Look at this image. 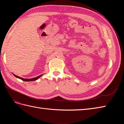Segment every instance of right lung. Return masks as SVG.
<instances>
[{
    "label": "right lung",
    "instance_id": "obj_1",
    "mask_svg": "<svg viewBox=\"0 0 124 124\" xmlns=\"http://www.w3.org/2000/svg\"><path fill=\"white\" fill-rule=\"evenodd\" d=\"M13 75H14L15 76V77H16V78H19V79H21V80H23V81H34V80H37L38 78H40V77H41V76H42V75H40V76H38V77H35V78H31V79H24V78H21V77H18V76H16V75H15L14 74H13Z\"/></svg>",
    "mask_w": 124,
    "mask_h": 124
}]
</instances>
